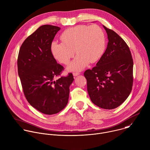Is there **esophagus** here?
<instances>
[{
    "label": "esophagus",
    "instance_id": "obj_1",
    "mask_svg": "<svg viewBox=\"0 0 150 150\" xmlns=\"http://www.w3.org/2000/svg\"><path fill=\"white\" fill-rule=\"evenodd\" d=\"M79 74H80V73H79V72H73V75H74V76H76L79 75Z\"/></svg>",
    "mask_w": 150,
    "mask_h": 150
}]
</instances>
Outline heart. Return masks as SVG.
Here are the masks:
<instances>
[{"label":"heart","mask_w":150,"mask_h":150,"mask_svg":"<svg viewBox=\"0 0 150 150\" xmlns=\"http://www.w3.org/2000/svg\"><path fill=\"white\" fill-rule=\"evenodd\" d=\"M62 42L54 41L51 51L54 58L62 64H68L75 55L77 56L68 65L71 71H81L89 62L97 61L104 51L105 35L96 25H79L65 30L61 35Z\"/></svg>","instance_id":"b5f03b06"}]
</instances>
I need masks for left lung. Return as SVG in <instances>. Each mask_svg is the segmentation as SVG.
I'll return each mask as SVG.
<instances>
[{"label":"left lung","mask_w":150,"mask_h":150,"mask_svg":"<svg viewBox=\"0 0 150 150\" xmlns=\"http://www.w3.org/2000/svg\"><path fill=\"white\" fill-rule=\"evenodd\" d=\"M108 42L105 52L92 69L85 71L91 101L103 109L121 105L130 94L133 83V60L126 42L103 25Z\"/></svg>","instance_id":"left-lung-1"}]
</instances>
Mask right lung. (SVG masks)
Wrapping results in <instances>:
<instances>
[{"instance_id": "obj_1", "label": "right lung", "mask_w": 150, "mask_h": 150, "mask_svg": "<svg viewBox=\"0 0 150 150\" xmlns=\"http://www.w3.org/2000/svg\"><path fill=\"white\" fill-rule=\"evenodd\" d=\"M59 27L45 25L22 44L18 58V75L24 95L33 108L46 115L62 111L68 102L69 86L74 76H59L64 67L58 64L51 44Z\"/></svg>"}]
</instances>
